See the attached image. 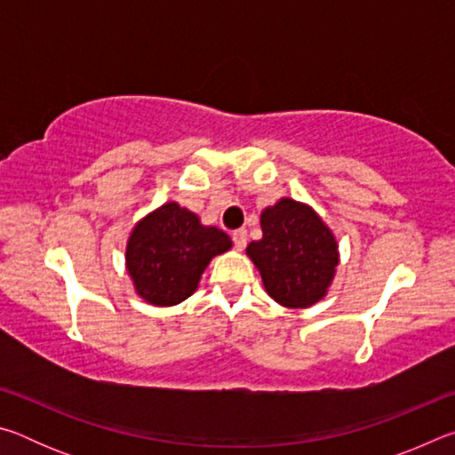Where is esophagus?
I'll return each instance as SVG.
<instances>
[{"label":"esophagus","mask_w":455,"mask_h":455,"mask_svg":"<svg viewBox=\"0 0 455 455\" xmlns=\"http://www.w3.org/2000/svg\"><path fill=\"white\" fill-rule=\"evenodd\" d=\"M233 244L236 251H243L246 246V230L244 228H236L233 233Z\"/></svg>","instance_id":"obj_1"}]
</instances>
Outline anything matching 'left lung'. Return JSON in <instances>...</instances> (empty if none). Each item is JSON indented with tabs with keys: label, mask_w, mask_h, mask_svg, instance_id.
Here are the masks:
<instances>
[{
	"label": "left lung",
	"mask_w": 455,
	"mask_h": 455,
	"mask_svg": "<svg viewBox=\"0 0 455 455\" xmlns=\"http://www.w3.org/2000/svg\"><path fill=\"white\" fill-rule=\"evenodd\" d=\"M263 238L246 255L263 276L268 295L284 307H311L333 281L339 252L335 236L309 206L283 198L260 214Z\"/></svg>",
	"instance_id": "obj_1"
}]
</instances>
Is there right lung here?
I'll list each match as a JSON object with an SVG mask.
<instances>
[{
	"instance_id": "right-lung-1",
	"label": "right lung",
	"mask_w": 455,
	"mask_h": 455,
	"mask_svg": "<svg viewBox=\"0 0 455 455\" xmlns=\"http://www.w3.org/2000/svg\"><path fill=\"white\" fill-rule=\"evenodd\" d=\"M230 244L227 233L203 227L196 214L168 203L138 222L130 235L128 273L142 299L171 307L196 291L211 259L228 251Z\"/></svg>"
}]
</instances>
